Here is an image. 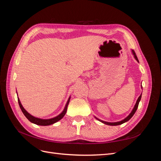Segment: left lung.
Listing matches in <instances>:
<instances>
[{"mask_svg": "<svg viewBox=\"0 0 161 161\" xmlns=\"http://www.w3.org/2000/svg\"><path fill=\"white\" fill-rule=\"evenodd\" d=\"M131 51H132V53H133V55H134V58H135V59L138 62V59L137 56H136V54L135 52H134L133 50H131ZM141 97H142V94H141V95H140V97H138V99L137 101H136V105H135V106H134V108L133 110L131 111V113L130 114V115L127 117V118H125L124 119H123V120H121V121H118V122L111 123V122H107V121H104L100 120V119H99L98 118H96L97 119H98L99 121H101L102 123H103V124H107V125H121V124H124V123L126 122V121H128V120H130V119L131 118V117H132V116L134 115V114H135V112L136 111V110H137V109H138V104H139V102H140V99H141Z\"/></svg>", "mask_w": 161, "mask_h": 161, "instance_id": "obj_1", "label": "left lung"}]
</instances>
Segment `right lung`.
<instances>
[{
  "instance_id": "right-lung-1",
  "label": "right lung",
  "mask_w": 161,
  "mask_h": 161,
  "mask_svg": "<svg viewBox=\"0 0 161 161\" xmlns=\"http://www.w3.org/2000/svg\"><path fill=\"white\" fill-rule=\"evenodd\" d=\"M17 98H18V97H17ZM70 99V97L67 101V103H66V106L64 108V109L63 110V111L60 115H58V116L55 117V118L48 119H43L37 118H36V117H34V116L31 115V114H29L28 112L23 108V107L22 106L21 102H20V100H19V98H18V103H19V107H20V108H21V109L23 112V114L25 115V116L28 119V120L31 121V123H33V124H35L36 125H51V124H53L57 122V121L60 120L63 118V117L64 116V115L66 113L67 108H68V105H69V103Z\"/></svg>"
}]
</instances>
